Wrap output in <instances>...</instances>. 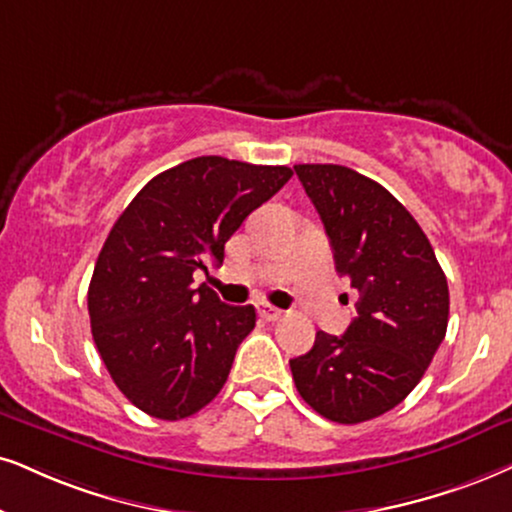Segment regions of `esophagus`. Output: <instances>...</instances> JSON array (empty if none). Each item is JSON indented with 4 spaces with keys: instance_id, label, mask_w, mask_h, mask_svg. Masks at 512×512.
<instances>
[{
    "instance_id": "obj_1",
    "label": "esophagus",
    "mask_w": 512,
    "mask_h": 512,
    "mask_svg": "<svg viewBox=\"0 0 512 512\" xmlns=\"http://www.w3.org/2000/svg\"><path fill=\"white\" fill-rule=\"evenodd\" d=\"M260 316L264 321H278L283 316L281 309L271 307V304H260Z\"/></svg>"
}]
</instances>
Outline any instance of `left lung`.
Segmentation results:
<instances>
[{"mask_svg": "<svg viewBox=\"0 0 512 512\" xmlns=\"http://www.w3.org/2000/svg\"><path fill=\"white\" fill-rule=\"evenodd\" d=\"M295 174L359 302L345 335L319 331L290 371L323 418L364 423L401 404L428 371L446 335L449 286L428 236L385 186L342 165H295Z\"/></svg>", "mask_w": 512, "mask_h": 512, "instance_id": "8db88e82", "label": "left lung"}]
</instances>
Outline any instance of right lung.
<instances>
[{"instance_id":"add662e5","label":"right lung","mask_w":512,"mask_h":512,"mask_svg":"<svg viewBox=\"0 0 512 512\" xmlns=\"http://www.w3.org/2000/svg\"><path fill=\"white\" fill-rule=\"evenodd\" d=\"M293 177L286 165L200 155L160 172L134 196L99 252L87 307L118 390L160 420H181L222 390L255 307H231L193 271L224 262L252 210Z\"/></svg>"}]
</instances>
